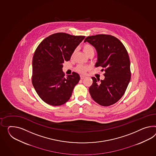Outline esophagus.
I'll return each instance as SVG.
<instances>
[{
  "instance_id": "34e87169",
  "label": "esophagus",
  "mask_w": 156,
  "mask_h": 156,
  "mask_svg": "<svg viewBox=\"0 0 156 156\" xmlns=\"http://www.w3.org/2000/svg\"><path fill=\"white\" fill-rule=\"evenodd\" d=\"M80 78H81V79H84L85 78H86V76H85V75H80Z\"/></svg>"
}]
</instances>
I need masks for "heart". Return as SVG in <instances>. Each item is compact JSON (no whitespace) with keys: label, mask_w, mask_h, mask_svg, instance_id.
Returning <instances> with one entry per match:
<instances>
[{"label":"heart","mask_w":156,"mask_h":156,"mask_svg":"<svg viewBox=\"0 0 156 156\" xmlns=\"http://www.w3.org/2000/svg\"><path fill=\"white\" fill-rule=\"evenodd\" d=\"M83 50L84 52L88 55L90 52L94 51V48L92 47V45L89 44H85L83 46ZM88 69L87 67L83 65H79L77 67L76 71L80 73H85Z\"/></svg>","instance_id":"obj_1"}]
</instances>
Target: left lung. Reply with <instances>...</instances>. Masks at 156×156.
Wrapping results in <instances>:
<instances>
[{"mask_svg": "<svg viewBox=\"0 0 156 156\" xmlns=\"http://www.w3.org/2000/svg\"><path fill=\"white\" fill-rule=\"evenodd\" d=\"M86 42L94 47L97 52L95 67L105 69L104 80L92 77L90 94L100 105L110 106L123 96L131 79L128 52L120 41L111 35L89 36L84 40Z\"/></svg>", "mask_w": 156, "mask_h": 156, "instance_id": "left-lung-1", "label": "left lung"}]
</instances>
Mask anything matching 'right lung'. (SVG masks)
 Instances as JSON below:
<instances>
[{"label": "right lung", "mask_w": 156, "mask_h": 156, "mask_svg": "<svg viewBox=\"0 0 156 156\" xmlns=\"http://www.w3.org/2000/svg\"><path fill=\"white\" fill-rule=\"evenodd\" d=\"M85 37L57 33L44 38L36 48L32 61V84L46 104L60 106L69 100L80 77L75 72L65 77L63 63L70 60Z\"/></svg>", "instance_id": "add662e5"}]
</instances>
